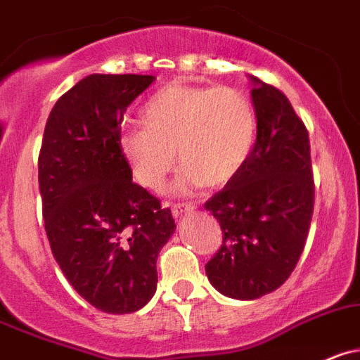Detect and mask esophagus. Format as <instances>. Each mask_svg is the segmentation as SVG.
<instances>
[{"label": "esophagus", "instance_id": "1", "mask_svg": "<svg viewBox=\"0 0 360 360\" xmlns=\"http://www.w3.org/2000/svg\"><path fill=\"white\" fill-rule=\"evenodd\" d=\"M194 207H191V205L187 203H174L171 205V214H173V217L180 219L184 214H187V212H193Z\"/></svg>", "mask_w": 360, "mask_h": 360}]
</instances>
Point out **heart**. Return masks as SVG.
<instances>
[{
  "label": "heart",
  "instance_id": "1",
  "mask_svg": "<svg viewBox=\"0 0 360 360\" xmlns=\"http://www.w3.org/2000/svg\"><path fill=\"white\" fill-rule=\"evenodd\" d=\"M139 129L120 138V152L139 186L159 191L178 159L182 167L173 193L221 187L248 164L256 143V115L242 91L171 83L139 111Z\"/></svg>",
  "mask_w": 360,
  "mask_h": 360
}]
</instances>
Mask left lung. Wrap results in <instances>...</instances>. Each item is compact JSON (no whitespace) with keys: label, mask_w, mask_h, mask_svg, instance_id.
I'll list each match as a JSON object with an SVG mask.
<instances>
[{"label":"left lung","mask_w":360,"mask_h":360,"mask_svg":"<svg viewBox=\"0 0 360 360\" xmlns=\"http://www.w3.org/2000/svg\"><path fill=\"white\" fill-rule=\"evenodd\" d=\"M256 143L244 169L205 208L222 245L205 265L219 293L255 300L279 288L306 245L314 205L309 134L283 91L251 77Z\"/></svg>","instance_id":"1"}]
</instances>
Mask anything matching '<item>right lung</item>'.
Listing matches in <instances>:
<instances>
[{"mask_svg": "<svg viewBox=\"0 0 360 360\" xmlns=\"http://www.w3.org/2000/svg\"><path fill=\"white\" fill-rule=\"evenodd\" d=\"M153 75L91 74L61 95L39 155L51 251L74 290L109 314L134 313L157 290V256L174 219L132 182L120 152L123 112Z\"/></svg>", "mask_w": 360, "mask_h": 360, "instance_id": "obj_1", "label": "right lung"}]
</instances>
